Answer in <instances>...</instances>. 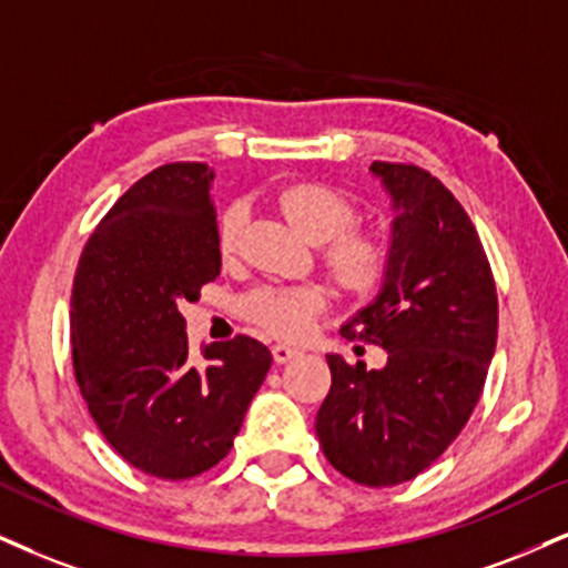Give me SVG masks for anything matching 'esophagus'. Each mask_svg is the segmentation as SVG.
<instances>
[{
    "label": "esophagus",
    "mask_w": 568,
    "mask_h": 568,
    "mask_svg": "<svg viewBox=\"0 0 568 568\" xmlns=\"http://www.w3.org/2000/svg\"><path fill=\"white\" fill-rule=\"evenodd\" d=\"M300 353H303V349L295 345H284V342H276V345H273V361L276 363H286V361L297 358Z\"/></svg>",
    "instance_id": "obj_1"
}]
</instances>
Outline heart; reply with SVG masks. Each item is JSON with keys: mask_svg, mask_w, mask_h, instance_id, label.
Returning <instances> with one entry per match:
<instances>
[{"mask_svg": "<svg viewBox=\"0 0 568 568\" xmlns=\"http://www.w3.org/2000/svg\"><path fill=\"white\" fill-rule=\"evenodd\" d=\"M273 202L311 242L328 276L347 292H368L387 271V247L371 231L355 229L358 210L337 189L316 181H295L276 189ZM247 210L231 202L219 219V250L231 257L240 250ZM326 307V292L316 284H263L240 300L242 316L273 337L300 339Z\"/></svg>", "mask_w": 568, "mask_h": 568, "instance_id": "b5f03b06", "label": "heart"}]
</instances>
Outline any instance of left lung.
<instances>
[{"instance_id":"1","label":"left lung","mask_w":568,"mask_h":568,"mask_svg":"<svg viewBox=\"0 0 568 568\" xmlns=\"http://www.w3.org/2000/svg\"><path fill=\"white\" fill-rule=\"evenodd\" d=\"M392 197L382 292L342 337L387 349L366 371L326 355L332 389L316 416L326 460L366 487L408 481L443 455L485 389L498 342V292L477 229L429 171L371 163Z\"/></svg>"}]
</instances>
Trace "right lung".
<instances>
[{
	"instance_id": "right-lung-1",
	"label": "right lung",
	"mask_w": 568,
	"mask_h": 568,
	"mask_svg": "<svg viewBox=\"0 0 568 568\" xmlns=\"http://www.w3.org/2000/svg\"><path fill=\"white\" fill-rule=\"evenodd\" d=\"M205 163L139 179L91 231L70 295L73 371L113 450L158 479H192L226 458L271 368L263 342L236 334L189 355L179 307L221 273Z\"/></svg>"
}]
</instances>
